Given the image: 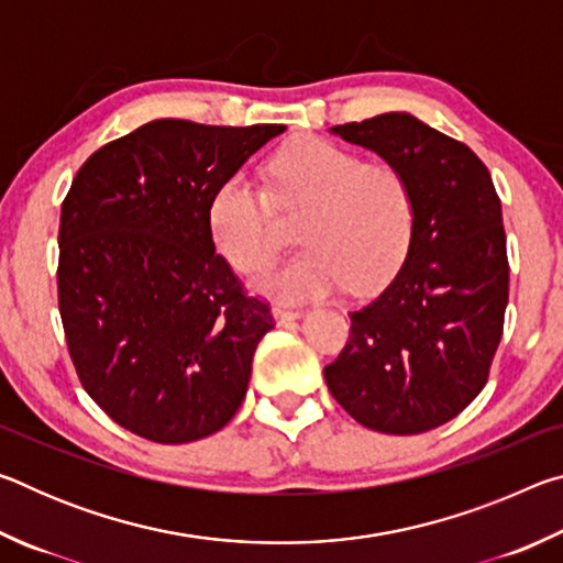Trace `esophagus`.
Instances as JSON below:
<instances>
[{
  "label": "esophagus",
  "instance_id": "esophagus-1",
  "mask_svg": "<svg viewBox=\"0 0 563 563\" xmlns=\"http://www.w3.org/2000/svg\"><path fill=\"white\" fill-rule=\"evenodd\" d=\"M273 318H275V322H278V325H290L292 320L302 318V312L300 310H292V308H285V305H275Z\"/></svg>",
  "mask_w": 563,
  "mask_h": 563
}]
</instances>
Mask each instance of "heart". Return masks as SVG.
I'll list each match as a JSON object with an SVG mask.
<instances>
[{
	"mask_svg": "<svg viewBox=\"0 0 563 563\" xmlns=\"http://www.w3.org/2000/svg\"><path fill=\"white\" fill-rule=\"evenodd\" d=\"M278 203L310 206L300 223L308 243L295 258L255 280L278 300H310L352 285L375 292L393 280L415 233V196L405 174L365 164L322 139L290 141L273 158ZM216 251L241 273H255L280 251L273 211L245 174L228 176L208 203Z\"/></svg>",
	"mask_w": 563,
	"mask_h": 563,
	"instance_id": "b5f03b06",
	"label": "heart"
}]
</instances>
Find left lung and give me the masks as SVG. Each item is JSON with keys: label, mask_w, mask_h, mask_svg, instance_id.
Returning a JSON list of instances; mask_svg holds the SVG:
<instances>
[{"label": "left lung", "mask_w": 563, "mask_h": 563, "mask_svg": "<svg viewBox=\"0 0 563 563\" xmlns=\"http://www.w3.org/2000/svg\"><path fill=\"white\" fill-rule=\"evenodd\" d=\"M399 168L415 233L393 283L350 312V340L325 367L330 395L360 424L419 434L450 422L487 385L509 302L501 201L479 156L412 113L332 126Z\"/></svg>", "instance_id": "8db88e82"}]
</instances>
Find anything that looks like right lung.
Returning <instances> with one entry per match:
<instances>
[{"label":"right lung","mask_w":563,"mask_h":563,"mask_svg":"<svg viewBox=\"0 0 563 563\" xmlns=\"http://www.w3.org/2000/svg\"><path fill=\"white\" fill-rule=\"evenodd\" d=\"M280 123L158 119L101 146L59 223V312L84 389L123 430L184 444L231 422L275 322L208 233V203Z\"/></svg>","instance_id":"1"}]
</instances>
